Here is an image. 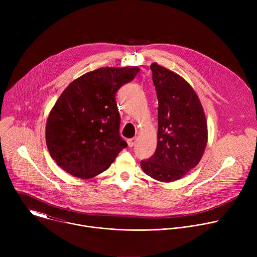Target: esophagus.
Here are the masks:
<instances>
[{
  "mask_svg": "<svg viewBox=\"0 0 257 257\" xmlns=\"http://www.w3.org/2000/svg\"><path fill=\"white\" fill-rule=\"evenodd\" d=\"M136 140H137V138H136V137H134V138H130V139H128V140H127V143H128V146H129V148H132V146H134V144H135Z\"/></svg>",
  "mask_w": 257,
  "mask_h": 257,
  "instance_id": "34e87169",
  "label": "esophagus"
}]
</instances>
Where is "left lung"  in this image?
Returning a JSON list of instances; mask_svg holds the SVG:
<instances>
[{
    "label": "left lung",
    "instance_id": "1",
    "mask_svg": "<svg viewBox=\"0 0 257 257\" xmlns=\"http://www.w3.org/2000/svg\"><path fill=\"white\" fill-rule=\"evenodd\" d=\"M151 69L159 99L158 144L141 168L153 179L169 183L185 177L200 162L207 122L198 95L184 78L158 63Z\"/></svg>",
    "mask_w": 257,
    "mask_h": 257
}]
</instances>
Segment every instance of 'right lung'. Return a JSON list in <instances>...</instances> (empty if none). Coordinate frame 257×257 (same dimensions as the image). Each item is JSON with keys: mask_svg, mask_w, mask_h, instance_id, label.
Here are the masks:
<instances>
[{"mask_svg": "<svg viewBox=\"0 0 257 257\" xmlns=\"http://www.w3.org/2000/svg\"><path fill=\"white\" fill-rule=\"evenodd\" d=\"M139 70L101 67L73 80L61 93L46 125L49 153L61 169L77 178H93L126 148L119 135L116 92Z\"/></svg>", "mask_w": 257, "mask_h": 257, "instance_id": "obj_1", "label": "right lung"}]
</instances>
